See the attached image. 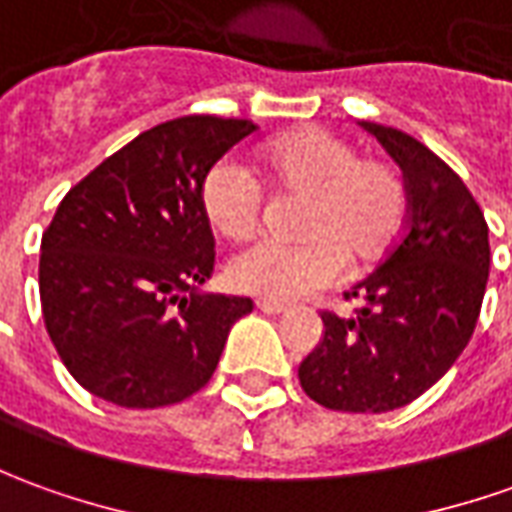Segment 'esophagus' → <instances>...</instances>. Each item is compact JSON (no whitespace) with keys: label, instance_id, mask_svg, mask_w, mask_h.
Listing matches in <instances>:
<instances>
[{"label":"esophagus","instance_id":"1","mask_svg":"<svg viewBox=\"0 0 512 512\" xmlns=\"http://www.w3.org/2000/svg\"><path fill=\"white\" fill-rule=\"evenodd\" d=\"M257 311H260V314H269V316H283L288 308H285V305H280V302L257 300Z\"/></svg>","mask_w":512,"mask_h":512}]
</instances>
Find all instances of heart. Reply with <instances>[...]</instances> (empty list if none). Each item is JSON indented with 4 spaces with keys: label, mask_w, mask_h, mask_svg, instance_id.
Segmentation results:
<instances>
[{
    "label": "heart",
    "mask_w": 512,
    "mask_h": 512,
    "mask_svg": "<svg viewBox=\"0 0 512 512\" xmlns=\"http://www.w3.org/2000/svg\"><path fill=\"white\" fill-rule=\"evenodd\" d=\"M260 168L283 196L305 198L297 232L305 241H260L227 263V283L257 300L294 302L333 285L344 260L370 269L401 241L406 227V187L381 159L358 151L325 128H297L271 139ZM263 193L249 170L232 159L215 162L201 179V210L229 241L257 229Z\"/></svg>",
    "instance_id": "obj_1"
}]
</instances>
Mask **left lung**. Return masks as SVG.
Instances as JSON below:
<instances>
[{"instance_id":"1","label":"left lung","mask_w":512,"mask_h":512,"mask_svg":"<svg viewBox=\"0 0 512 512\" xmlns=\"http://www.w3.org/2000/svg\"><path fill=\"white\" fill-rule=\"evenodd\" d=\"M406 176L409 227L384 263L344 297L350 319L322 314L300 364L308 398L336 412H392L434 387L471 342L490 271L488 224L462 179L423 142L361 123Z\"/></svg>"}]
</instances>
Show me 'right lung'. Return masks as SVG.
I'll list each match as a JSON object with an SVG mask.
<instances>
[{"instance_id": "right-lung-1", "label": "right lung", "mask_w": 512, "mask_h": 512, "mask_svg": "<svg viewBox=\"0 0 512 512\" xmlns=\"http://www.w3.org/2000/svg\"><path fill=\"white\" fill-rule=\"evenodd\" d=\"M249 120L190 114L142 131L58 204L41 238L44 325L72 378L125 409L204 387L252 300L204 291L215 266L201 179Z\"/></svg>"}]
</instances>
